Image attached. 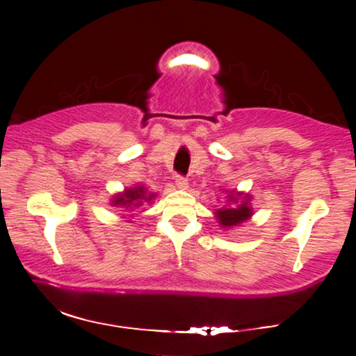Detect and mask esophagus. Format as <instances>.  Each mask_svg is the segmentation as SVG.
Returning a JSON list of instances; mask_svg holds the SVG:
<instances>
[{"instance_id": "34e87169", "label": "esophagus", "mask_w": 356, "mask_h": 356, "mask_svg": "<svg viewBox=\"0 0 356 356\" xmlns=\"http://www.w3.org/2000/svg\"><path fill=\"white\" fill-rule=\"evenodd\" d=\"M175 183H177L178 189H186L188 188V179L181 177V175H177V177H175Z\"/></svg>"}]
</instances>
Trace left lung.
Instances as JSON below:
<instances>
[{"label":"left lung","instance_id":"obj_1","mask_svg":"<svg viewBox=\"0 0 356 356\" xmlns=\"http://www.w3.org/2000/svg\"><path fill=\"white\" fill-rule=\"evenodd\" d=\"M228 202L232 206L217 209L216 217L218 223H220L222 228H232V227H238L240 223L246 222L248 218L252 216V207L250 206V196H243V193H230L228 194ZM242 199V202H239V199ZM237 206L235 207L234 204Z\"/></svg>","mask_w":356,"mask_h":356}]
</instances>
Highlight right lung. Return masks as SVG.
Here are the masks:
<instances>
[{"instance_id": "1", "label": "right lung", "mask_w": 356, "mask_h": 356, "mask_svg": "<svg viewBox=\"0 0 356 356\" xmlns=\"http://www.w3.org/2000/svg\"><path fill=\"white\" fill-rule=\"evenodd\" d=\"M154 197H155L154 193H149L144 186L138 184V186L128 188V189H124L123 193L113 196V199H111V206L129 209V211H133V209L143 206V202H150Z\"/></svg>"}]
</instances>
